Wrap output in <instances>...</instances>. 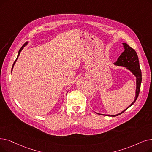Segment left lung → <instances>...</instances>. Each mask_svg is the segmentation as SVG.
<instances>
[{
  "mask_svg": "<svg viewBox=\"0 0 152 152\" xmlns=\"http://www.w3.org/2000/svg\"><path fill=\"white\" fill-rule=\"evenodd\" d=\"M124 47V52L118 58L117 61L114 63V64L117 66L124 67L126 69L129 70L131 73L132 74L136 79V89H135V96L134 101L131 103V104L124 109L121 113L115 115H109V114H102L99 113H95L97 114H101L103 115H107L110 117H115L123 113L124 111L126 110L128 108L132 105L136 101L137 99L139 94V92L140 90V85L142 83V72L140 68L139 61H138V57L136 51L126 43H122Z\"/></svg>",
  "mask_w": 152,
  "mask_h": 152,
  "instance_id": "8db88e82",
  "label": "left lung"
}]
</instances>
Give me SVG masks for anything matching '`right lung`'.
<instances>
[{"instance_id":"1","label":"right lung","mask_w":152,"mask_h":152,"mask_svg":"<svg viewBox=\"0 0 152 152\" xmlns=\"http://www.w3.org/2000/svg\"><path fill=\"white\" fill-rule=\"evenodd\" d=\"M28 42H26L22 47V48L19 50V51H18V55H17V59H16V60L15 61V62L14 63V64H13V66H12V70H13V68H14V65H15V63H16V61H17V59H18V56H19V55H20V52L22 51V50L23 49V48L25 47H26V46H27V45H28Z\"/></svg>"}]
</instances>
